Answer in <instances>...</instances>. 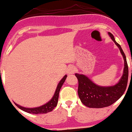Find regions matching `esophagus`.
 I'll use <instances>...</instances> for the list:
<instances>
[{"mask_svg":"<svg viewBox=\"0 0 132 132\" xmlns=\"http://www.w3.org/2000/svg\"><path fill=\"white\" fill-rule=\"evenodd\" d=\"M75 72V67H73V66H70V67H69L68 69H67V73L68 74H74Z\"/></svg>","mask_w":132,"mask_h":132,"instance_id":"esophagus-1","label":"esophagus"}]
</instances>
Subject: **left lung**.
<instances>
[{
  "instance_id": "left-lung-1",
  "label": "left lung",
  "mask_w": 132,
  "mask_h": 132,
  "mask_svg": "<svg viewBox=\"0 0 132 132\" xmlns=\"http://www.w3.org/2000/svg\"><path fill=\"white\" fill-rule=\"evenodd\" d=\"M108 35L119 48L124 60L122 76L116 85L108 87L99 86L83 74L75 73L79 81L78 95L84 105L89 108H101L109 106L117 101L125 92L128 79V67L126 57L122 47L110 32ZM132 72V71H131Z\"/></svg>"
}]
</instances>
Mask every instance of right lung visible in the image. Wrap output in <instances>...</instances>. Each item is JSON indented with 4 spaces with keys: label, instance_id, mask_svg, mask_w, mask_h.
Here are the masks:
<instances>
[{
    "label": "right lung",
    "instance_id": "1",
    "mask_svg": "<svg viewBox=\"0 0 132 132\" xmlns=\"http://www.w3.org/2000/svg\"><path fill=\"white\" fill-rule=\"evenodd\" d=\"M67 77V75H65V76L62 78V79L59 81V82L57 85V87L56 88V90L55 91L54 94H53V97L52 98V99L50 101H48L47 103H45L44 105L40 106L38 107H36V108H26V107H23L20 105H18V104L15 103V102L14 104L20 109H21L23 111L26 112L30 113V114H46V113L52 111L54 109L55 107H56L57 104L59 91H60L61 88V87L63 85Z\"/></svg>",
    "mask_w": 132,
    "mask_h": 132
}]
</instances>
